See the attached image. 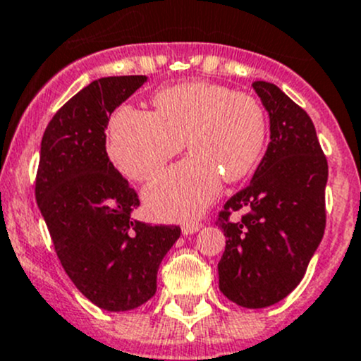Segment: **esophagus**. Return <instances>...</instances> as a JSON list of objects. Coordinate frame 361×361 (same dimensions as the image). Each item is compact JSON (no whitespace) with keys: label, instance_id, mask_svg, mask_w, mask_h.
Instances as JSON below:
<instances>
[{"label":"esophagus","instance_id":"34e87169","mask_svg":"<svg viewBox=\"0 0 361 361\" xmlns=\"http://www.w3.org/2000/svg\"><path fill=\"white\" fill-rule=\"evenodd\" d=\"M200 226H202V223L188 221V223H185L183 226H181V231H183L185 235H192V233H195V231H199Z\"/></svg>","mask_w":361,"mask_h":361}]
</instances>
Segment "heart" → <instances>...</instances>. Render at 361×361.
I'll use <instances>...</instances> for the list:
<instances>
[{"mask_svg": "<svg viewBox=\"0 0 361 361\" xmlns=\"http://www.w3.org/2000/svg\"><path fill=\"white\" fill-rule=\"evenodd\" d=\"M154 105L155 112L124 105L114 114L109 155L126 176L147 181L187 140L192 155L147 187L145 202L155 218L190 219L219 195L223 176L238 181L257 164L267 116L252 94L207 81L168 86Z\"/></svg>", "mask_w": 361, "mask_h": 361, "instance_id": "b5f03b06", "label": "heart"}]
</instances>
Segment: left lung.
<instances>
[{
    "instance_id": "obj_1",
    "label": "left lung",
    "mask_w": 361,
    "mask_h": 361,
    "mask_svg": "<svg viewBox=\"0 0 361 361\" xmlns=\"http://www.w3.org/2000/svg\"><path fill=\"white\" fill-rule=\"evenodd\" d=\"M270 116V140L252 180L226 200L219 228V290L244 308L282 301L305 276L325 230L329 166L313 121L279 86L254 81ZM245 210L238 222L229 214Z\"/></svg>"
}]
</instances>
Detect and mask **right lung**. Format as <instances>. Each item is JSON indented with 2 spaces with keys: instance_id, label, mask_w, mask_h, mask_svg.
Masks as SVG:
<instances>
[{
  "instance_id": "right-lung-1",
  "label": "right lung",
  "mask_w": 361,
  "mask_h": 361,
  "mask_svg": "<svg viewBox=\"0 0 361 361\" xmlns=\"http://www.w3.org/2000/svg\"><path fill=\"white\" fill-rule=\"evenodd\" d=\"M147 75L102 78L56 111L41 140L36 200L69 279L107 311L135 310L157 290L162 257L180 237L176 225L131 219L138 193L111 162V114Z\"/></svg>"
}]
</instances>
